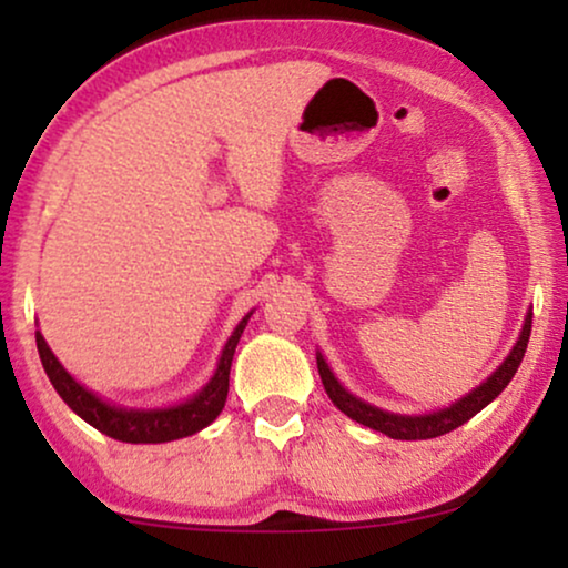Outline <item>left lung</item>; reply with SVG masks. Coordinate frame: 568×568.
<instances>
[{
	"instance_id": "left-lung-1",
	"label": "left lung",
	"mask_w": 568,
	"mask_h": 568,
	"mask_svg": "<svg viewBox=\"0 0 568 568\" xmlns=\"http://www.w3.org/2000/svg\"><path fill=\"white\" fill-rule=\"evenodd\" d=\"M530 328H532V313H527L523 331H519L517 336V344L511 346L507 359H504L499 367L484 379V383L473 387L470 393H465L463 398H457L445 408L429 410V414H414V416L393 414V410H383L372 406L367 400L356 398V395L348 393L346 387L338 383V377L333 375V369L328 367V362L323 359L321 352H317V372H321L323 387L325 393H328V398L333 400V406H336L341 414L354 418V422L369 426V429L375 432H383L390 439H434L457 429V426H463L465 422H470L478 410H484L494 398H499V393L509 385V379L515 377L519 362H523L527 341H530Z\"/></svg>"
}]
</instances>
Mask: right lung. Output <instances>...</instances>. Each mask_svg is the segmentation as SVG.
I'll return each mask as SVG.
<instances>
[{
	"label": "right lung",
	"mask_w": 568,
	"mask_h": 568,
	"mask_svg": "<svg viewBox=\"0 0 568 568\" xmlns=\"http://www.w3.org/2000/svg\"><path fill=\"white\" fill-rule=\"evenodd\" d=\"M251 315L253 310L235 325V331H232V336L222 348V356L220 362H216L212 379H209L199 393H193L191 398L165 408L115 406V403L100 398L98 393L88 390V387L77 383V379L69 375L64 364L57 359V354H53L49 344H45L41 331H36V344L53 390L61 395V400H64L77 416L84 418L90 426H95L98 432H103L105 437L131 442V445H160V442L191 437V434L206 429V426L222 414L230 390L232 356H235L237 341L243 336Z\"/></svg>",
	"instance_id": "right-lung-1"
}]
</instances>
